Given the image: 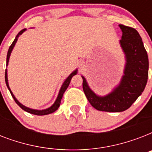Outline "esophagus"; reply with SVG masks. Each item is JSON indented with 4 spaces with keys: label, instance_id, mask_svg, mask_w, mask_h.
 <instances>
[{
    "label": "esophagus",
    "instance_id": "1",
    "mask_svg": "<svg viewBox=\"0 0 152 152\" xmlns=\"http://www.w3.org/2000/svg\"><path fill=\"white\" fill-rule=\"evenodd\" d=\"M80 67H81V66H82V64H80Z\"/></svg>",
    "mask_w": 152,
    "mask_h": 152
}]
</instances>
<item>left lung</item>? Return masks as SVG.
Wrapping results in <instances>:
<instances>
[{
  "label": "left lung",
  "instance_id": "8db88e82",
  "mask_svg": "<svg viewBox=\"0 0 152 152\" xmlns=\"http://www.w3.org/2000/svg\"><path fill=\"white\" fill-rule=\"evenodd\" d=\"M122 36L119 41L125 64L120 83L106 95L95 94L83 76V89L86 97L95 109L106 112L126 110L144 91L148 77V57L137 30L119 24Z\"/></svg>",
  "mask_w": 152,
  "mask_h": 152
}]
</instances>
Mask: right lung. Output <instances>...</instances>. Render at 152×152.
Wrapping results in <instances>:
<instances>
[{"mask_svg":"<svg viewBox=\"0 0 152 152\" xmlns=\"http://www.w3.org/2000/svg\"><path fill=\"white\" fill-rule=\"evenodd\" d=\"M26 28L25 29H23L21 30L18 34L16 35L15 37V40L13 41V42L12 43V45L10 46L9 49H8V53H7V59H6V66H8V61H9V58H10V56H11V53H12V51L13 48H14V46H15V43H16V42L18 40V38L21 35V34L23 33L24 31H26ZM77 72H78V69H76V70H74L72 72L70 75H69L66 79H65V80L64 81V83H62L61 87L60 88V91H59V93H58V95H57V99L55 100V102H53L52 106H50L49 108H46V109H44V110H35V109H31V108H29V107H27V106H25L24 105H23L22 103H20V102L18 101L17 99L15 97V95H13L12 91H11L10 88H9V85H8V70L6 69L5 70V83H6V85L8 87V90L10 91L11 95L12 96V98L14 99L15 102L17 103V105L20 106V108H22L23 110H25L26 112H28L30 113H32V114H34V115H39V116H42V115H47V114H50V113H52L53 112L57 110V109L59 108L60 106V104H61V99L63 97V95H64V91H66V89L68 88L69 87V83H70V81H71L72 78V76H75L77 74Z\"/></svg>","mask_w":152,"mask_h":152,"instance_id":"add662e5","label":"right lung"}]
</instances>
